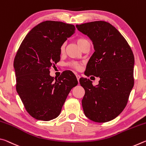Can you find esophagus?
I'll return each instance as SVG.
<instances>
[{"label":"esophagus","mask_w":146,"mask_h":146,"mask_svg":"<svg viewBox=\"0 0 146 146\" xmlns=\"http://www.w3.org/2000/svg\"><path fill=\"white\" fill-rule=\"evenodd\" d=\"M76 78H77V80L79 81V79H80V76L79 75H76Z\"/></svg>","instance_id":"34e87169"}]
</instances>
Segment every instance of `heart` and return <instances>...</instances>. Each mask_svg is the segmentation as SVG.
<instances>
[{"label":"heart","instance_id":"heart-1","mask_svg":"<svg viewBox=\"0 0 146 146\" xmlns=\"http://www.w3.org/2000/svg\"><path fill=\"white\" fill-rule=\"evenodd\" d=\"M89 42V41L87 40V39L83 38H78L77 40H76V44H78L79 48H81V47H82L86 42ZM64 47H65L64 44H63V45L60 47V51H62H62L64 50ZM73 67H75V68H78V66L76 64H73Z\"/></svg>","mask_w":146,"mask_h":146}]
</instances>
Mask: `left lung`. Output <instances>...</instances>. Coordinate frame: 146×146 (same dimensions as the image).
Returning <instances> with one entry per match:
<instances>
[{"mask_svg": "<svg viewBox=\"0 0 146 146\" xmlns=\"http://www.w3.org/2000/svg\"><path fill=\"white\" fill-rule=\"evenodd\" d=\"M76 27L90 38L95 50L86 75L100 78L96 86L86 78L79 80L85 90L84 113L93 122H109L118 117L127 104L134 86V55L122 34L107 22L94 21Z\"/></svg>", "mask_w": 146, "mask_h": 146, "instance_id": "1", "label": "left lung"}]
</instances>
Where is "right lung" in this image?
Here are the masks:
<instances>
[{"mask_svg": "<svg viewBox=\"0 0 146 146\" xmlns=\"http://www.w3.org/2000/svg\"><path fill=\"white\" fill-rule=\"evenodd\" d=\"M73 24L46 21L35 26L21 43L14 60L16 89L27 111L37 120L49 121L60 115L75 75L66 71L54 80L49 75L60 59V47L75 33Z\"/></svg>", "mask_w": 146, "mask_h": 146, "instance_id": "add662e5", "label": "right lung"}]
</instances>
